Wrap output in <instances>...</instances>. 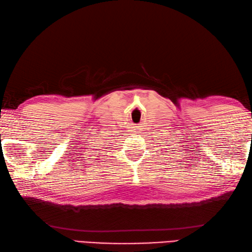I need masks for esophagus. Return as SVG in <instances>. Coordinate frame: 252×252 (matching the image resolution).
Segmentation results:
<instances>
[{
	"label": "esophagus",
	"mask_w": 252,
	"mask_h": 252,
	"mask_svg": "<svg viewBox=\"0 0 252 252\" xmlns=\"http://www.w3.org/2000/svg\"><path fill=\"white\" fill-rule=\"evenodd\" d=\"M135 130H138V129H135Z\"/></svg>",
	"instance_id": "esophagus-1"
}]
</instances>
